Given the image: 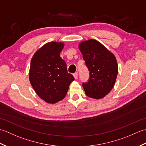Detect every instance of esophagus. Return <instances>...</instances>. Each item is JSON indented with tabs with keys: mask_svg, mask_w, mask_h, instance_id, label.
I'll list each match as a JSON object with an SVG mask.
<instances>
[{
	"mask_svg": "<svg viewBox=\"0 0 146 146\" xmlns=\"http://www.w3.org/2000/svg\"><path fill=\"white\" fill-rule=\"evenodd\" d=\"M73 76L74 78H75V79H76L77 78H78V73H75L73 74Z\"/></svg>",
	"mask_w": 146,
	"mask_h": 146,
	"instance_id": "1",
	"label": "esophagus"
}]
</instances>
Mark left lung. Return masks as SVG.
Returning <instances> with one entry per match:
<instances>
[{
	"mask_svg": "<svg viewBox=\"0 0 146 146\" xmlns=\"http://www.w3.org/2000/svg\"><path fill=\"white\" fill-rule=\"evenodd\" d=\"M78 48L90 71L88 82L83 83L85 94L92 98H103L111 90L116 81L119 70L116 58L95 39L80 42Z\"/></svg>",
	"mask_w": 146,
	"mask_h": 146,
	"instance_id": "1",
	"label": "left lung"
}]
</instances>
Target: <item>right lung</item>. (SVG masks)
Wrapping results in <instances>:
<instances>
[{"mask_svg": "<svg viewBox=\"0 0 146 146\" xmlns=\"http://www.w3.org/2000/svg\"><path fill=\"white\" fill-rule=\"evenodd\" d=\"M64 44L51 41L46 43L34 54L29 78L35 92L48 104L63 100L74 80L68 73L66 64L60 57Z\"/></svg>", "mask_w": 146, "mask_h": 146, "instance_id": "1", "label": "right lung"}]
</instances>
